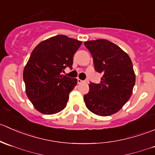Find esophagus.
<instances>
[{
    "instance_id": "34e87169",
    "label": "esophagus",
    "mask_w": 155,
    "mask_h": 155,
    "mask_svg": "<svg viewBox=\"0 0 155 155\" xmlns=\"http://www.w3.org/2000/svg\"><path fill=\"white\" fill-rule=\"evenodd\" d=\"M84 81L83 80H81V79H77V82H78V84H81V83H82V82H83Z\"/></svg>"
}]
</instances>
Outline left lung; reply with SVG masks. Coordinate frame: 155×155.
<instances>
[{
    "instance_id": "8db88e82",
    "label": "left lung",
    "mask_w": 155,
    "mask_h": 155,
    "mask_svg": "<svg viewBox=\"0 0 155 155\" xmlns=\"http://www.w3.org/2000/svg\"><path fill=\"white\" fill-rule=\"evenodd\" d=\"M84 44L93 57L95 70L103 74L100 83L89 84L88 93L84 95L85 106L97 115H111L118 112L132 94L136 81L132 61L109 40H91Z\"/></svg>"
}]
</instances>
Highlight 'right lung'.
Here are the masks:
<instances>
[{"instance_id": "right-lung-1", "label": "right lung", "mask_w": 155, "mask_h": 155, "mask_svg": "<svg viewBox=\"0 0 155 155\" xmlns=\"http://www.w3.org/2000/svg\"><path fill=\"white\" fill-rule=\"evenodd\" d=\"M81 44L82 41L57 35L39 43L31 52L23 79L28 97L41 113L52 115L66 107L77 79L61 73L66 68L72 69L73 55Z\"/></svg>"}]
</instances>
